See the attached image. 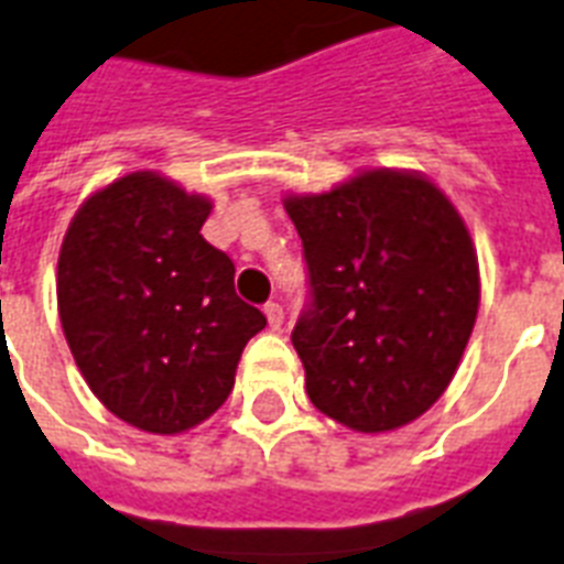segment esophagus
I'll return each instance as SVG.
<instances>
[{"instance_id": "34e87169", "label": "esophagus", "mask_w": 564, "mask_h": 564, "mask_svg": "<svg viewBox=\"0 0 564 564\" xmlns=\"http://www.w3.org/2000/svg\"><path fill=\"white\" fill-rule=\"evenodd\" d=\"M264 314H268L270 328H279V326H282V323H285V311H282V305H279V303H268V305H264Z\"/></svg>"}]
</instances>
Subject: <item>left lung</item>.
<instances>
[{
	"instance_id": "8db88e82",
	"label": "left lung",
	"mask_w": 564,
	"mask_h": 564,
	"mask_svg": "<svg viewBox=\"0 0 564 564\" xmlns=\"http://www.w3.org/2000/svg\"><path fill=\"white\" fill-rule=\"evenodd\" d=\"M308 303L291 340L311 404L364 434L393 431L445 393L475 328L480 279L452 200L404 171H364L288 197Z\"/></svg>"
}]
</instances>
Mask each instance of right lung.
Segmentation results:
<instances>
[{
    "mask_svg": "<svg viewBox=\"0 0 564 564\" xmlns=\"http://www.w3.org/2000/svg\"><path fill=\"white\" fill-rule=\"evenodd\" d=\"M206 197L137 171L72 218L57 261L66 344L101 404L180 434L227 402L247 340L268 326L236 294V264L200 227Z\"/></svg>",
    "mask_w": 564,
    "mask_h": 564,
    "instance_id": "right-lung-1",
    "label": "right lung"
}]
</instances>
